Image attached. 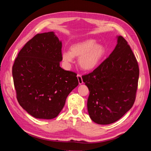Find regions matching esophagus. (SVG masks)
I'll return each instance as SVG.
<instances>
[{
  "label": "esophagus",
  "instance_id": "obj_1",
  "mask_svg": "<svg viewBox=\"0 0 151 151\" xmlns=\"http://www.w3.org/2000/svg\"><path fill=\"white\" fill-rule=\"evenodd\" d=\"M77 79H78L79 84H83V79H82V76H81L80 74H77Z\"/></svg>",
  "mask_w": 151,
  "mask_h": 151
}]
</instances>
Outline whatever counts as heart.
I'll use <instances>...</instances> for the list:
<instances>
[{"label":"heart","instance_id":"b5f03b06","mask_svg":"<svg viewBox=\"0 0 151 151\" xmlns=\"http://www.w3.org/2000/svg\"><path fill=\"white\" fill-rule=\"evenodd\" d=\"M106 55V49L103 45L97 43V41L86 39L72 45L70 52H63L62 60L66 63L72 62L74 57L79 58L78 63L81 69L91 71L101 64Z\"/></svg>","mask_w":151,"mask_h":151}]
</instances>
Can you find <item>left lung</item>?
Returning <instances> with one entry per match:
<instances>
[{
	"label": "left lung",
	"mask_w": 151,
	"mask_h": 151,
	"mask_svg": "<svg viewBox=\"0 0 151 151\" xmlns=\"http://www.w3.org/2000/svg\"><path fill=\"white\" fill-rule=\"evenodd\" d=\"M139 68L127 41L117 36L112 53L95 70L83 76L89 96L88 110L91 119L100 125L118 120L135 102Z\"/></svg>",
	"instance_id": "1"
}]
</instances>
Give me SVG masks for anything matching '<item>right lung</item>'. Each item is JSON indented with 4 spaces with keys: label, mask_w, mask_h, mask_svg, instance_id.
<instances>
[{
    "label": "right lung",
    "mask_w": 151,
    "mask_h": 151,
    "mask_svg": "<svg viewBox=\"0 0 151 151\" xmlns=\"http://www.w3.org/2000/svg\"><path fill=\"white\" fill-rule=\"evenodd\" d=\"M62 42L53 31L27 42L14 63L12 77L21 106L36 118L53 119L78 86L76 73L60 67Z\"/></svg>",
    "instance_id": "obj_1"
}]
</instances>
